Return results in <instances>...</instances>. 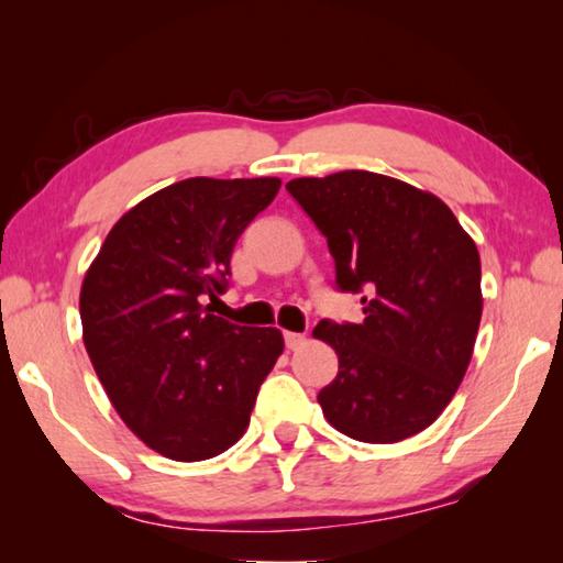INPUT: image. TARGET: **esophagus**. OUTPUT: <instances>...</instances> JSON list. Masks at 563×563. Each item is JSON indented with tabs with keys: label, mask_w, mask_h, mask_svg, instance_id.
<instances>
[{
	"label": "esophagus",
	"mask_w": 563,
	"mask_h": 563,
	"mask_svg": "<svg viewBox=\"0 0 563 563\" xmlns=\"http://www.w3.org/2000/svg\"><path fill=\"white\" fill-rule=\"evenodd\" d=\"M283 338H285V347H288V350L300 347L305 342V335H300V332H285Z\"/></svg>",
	"instance_id": "obj_1"
}]
</instances>
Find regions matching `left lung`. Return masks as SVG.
Returning <instances> with one entry per match:
<instances>
[{"label":"left lung","mask_w":563,"mask_h":563,"mask_svg":"<svg viewBox=\"0 0 563 563\" xmlns=\"http://www.w3.org/2000/svg\"><path fill=\"white\" fill-rule=\"evenodd\" d=\"M288 194L328 238L342 292L365 320H320L340 369L318 402L357 442L393 444L430 427L470 367L482 320L479 251L440 198L405 180L340 170Z\"/></svg>","instance_id":"1"}]
</instances>
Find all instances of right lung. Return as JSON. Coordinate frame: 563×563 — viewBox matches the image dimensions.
Instances as JSON below:
<instances>
[{
    "label": "right lung",
    "mask_w": 563,
    "mask_h": 563,
    "mask_svg": "<svg viewBox=\"0 0 563 563\" xmlns=\"http://www.w3.org/2000/svg\"><path fill=\"white\" fill-rule=\"evenodd\" d=\"M280 178H186L111 228L81 285L84 345L129 430L178 462L241 440L283 352L275 328H241L206 298L228 290L231 255Z\"/></svg>",
    "instance_id": "1"
}]
</instances>
